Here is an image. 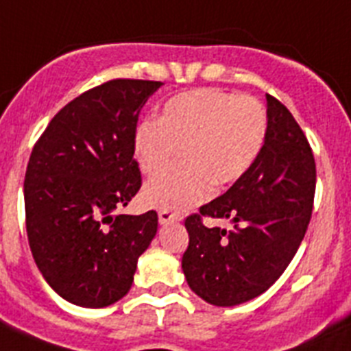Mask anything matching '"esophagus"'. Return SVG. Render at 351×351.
<instances>
[{"mask_svg":"<svg viewBox=\"0 0 351 351\" xmlns=\"http://www.w3.org/2000/svg\"><path fill=\"white\" fill-rule=\"evenodd\" d=\"M180 215L178 213H175V212H169V210H160V212H158V222H160V224H169V222H176V221H180Z\"/></svg>","mask_w":351,"mask_h":351,"instance_id":"obj_1","label":"esophagus"}]
</instances>
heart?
Here are the masks:
<instances>
[{
	"label": "heart",
	"mask_w": 351,
	"mask_h": 351,
	"mask_svg": "<svg viewBox=\"0 0 351 351\" xmlns=\"http://www.w3.org/2000/svg\"><path fill=\"white\" fill-rule=\"evenodd\" d=\"M268 132L260 100L199 88L173 97L158 120H143L134 130V155L141 171L155 175L184 148L187 164L152 178L143 197L148 206L185 212L234 184L256 162Z\"/></svg>",
	"instance_id": "1"
}]
</instances>
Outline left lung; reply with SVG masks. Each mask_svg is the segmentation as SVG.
Returning a JSON list of instances; mask_svg holds the SVG:
<instances>
[{
	"label": "left lung",
	"instance_id": "1",
	"mask_svg": "<svg viewBox=\"0 0 351 351\" xmlns=\"http://www.w3.org/2000/svg\"><path fill=\"white\" fill-rule=\"evenodd\" d=\"M267 118V141L251 169L185 219L182 268L191 289L212 306H239L267 291L309 226L316 185L309 141L285 104L268 93ZM205 217L230 218L234 228H208Z\"/></svg>",
	"mask_w": 351,
	"mask_h": 351
}]
</instances>
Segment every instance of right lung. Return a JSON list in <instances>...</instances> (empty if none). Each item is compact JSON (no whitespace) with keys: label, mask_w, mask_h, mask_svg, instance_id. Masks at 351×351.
<instances>
[{"label":"right lung","mask_w":351,"mask_h":351,"mask_svg":"<svg viewBox=\"0 0 351 351\" xmlns=\"http://www.w3.org/2000/svg\"><path fill=\"white\" fill-rule=\"evenodd\" d=\"M160 81L112 79L69 102L33 146L24 178L26 231L49 286L81 307L129 293L157 233L155 210L114 215L141 189L134 130Z\"/></svg>","instance_id":"add662e5"}]
</instances>
